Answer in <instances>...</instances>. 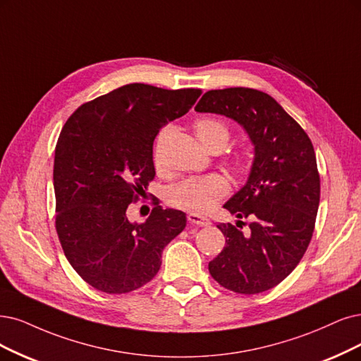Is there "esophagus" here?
<instances>
[{
  "mask_svg": "<svg viewBox=\"0 0 361 361\" xmlns=\"http://www.w3.org/2000/svg\"><path fill=\"white\" fill-rule=\"evenodd\" d=\"M188 220L190 224H196V226H201V228H207V226L211 224V221L207 219V217H202V216H197V214H190L188 216Z\"/></svg>",
  "mask_w": 361,
  "mask_h": 361,
  "instance_id": "1",
  "label": "esophagus"
}]
</instances>
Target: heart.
Listing matches in <instances>:
<instances>
[{
    "label": "heart",
    "mask_w": 361,
    "mask_h": 361,
    "mask_svg": "<svg viewBox=\"0 0 361 361\" xmlns=\"http://www.w3.org/2000/svg\"><path fill=\"white\" fill-rule=\"evenodd\" d=\"M195 132L199 141L207 150L220 152L231 140V129L223 120L217 117H201L195 122ZM173 128L164 126L159 130L153 145V160L156 168L164 166L165 145L172 137ZM250 159L245 154H236L231 160V166L235 172L243 173L248 168ZM229 180L221 173H208L202 177L185 178L176 185H172L166 192V202L183 211H189L192 214H207L220 201L229 195Z\"/></svg>",
    "instance_id": "heart-1"
}]
</instances>
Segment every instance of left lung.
I'll list each match as a JSON object with an SVG mask.
<instances>
[{
  "label": "left lung",
  "instance_id": "left-lung-1",
  "mask_svg": "<svg viewBox=\"0 0 361 361\" xmlns=\"http://www.w3.org/2000/svg\"><path fill=\"white\" fill-rule=\"evenodd\" d=\"M195 110L236 120L256 153L247 184L224 204L239 220L217 224L226 247L209 262V274L241 295L271 290L299 264L314 233L319 204L314 145L281 105L256 89L208 90ZM241 218L252 220L248 234Z\"/></svg>",
  "mask_w": 361,
  "mask_h": 361
}]
</instances>
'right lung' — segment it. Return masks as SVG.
Returning <instances> with one entry per match:
<instances>
[{"instance_id":"obj_1","label":"right lung","mask_w":361,"mask_h":361,"mask_svg":"<svg viewBox=\"0 0 361 361\" xmlns=\"http://www.w3.org/2000/svg\"><path fill=\"white\" fill-rule=\"evenodd\" d=\"M201 93L130 83L80 105L63 125L53 165L55 226L65 257L93 288L123 295L145 286L185 228L184 212L164 209L156 197L141 224L129 221L126 209L154 180L159 129Z\"/></svg>"}]
</instances>
